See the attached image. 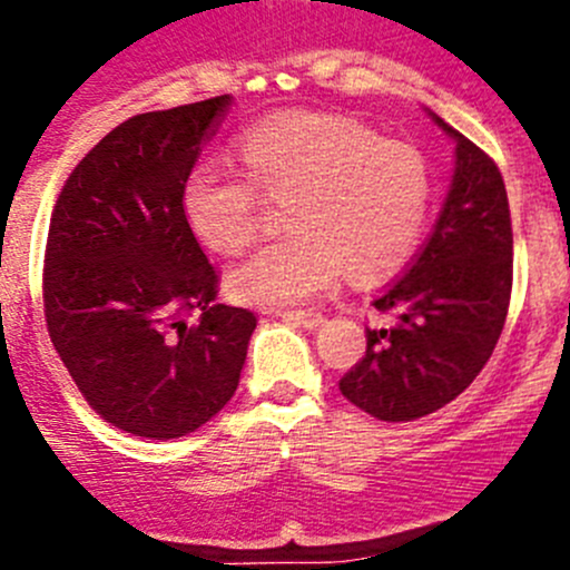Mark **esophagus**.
<instances>
[{"instance_id": "obj_1", "label": "esophagus", "mask_w": 570, "mask_h": 570, "mask_svg": "<svg viewBox=\"0 0 570 570\" xmlns=\"http://www.w3.org/2000/svg\"><path fill=\"white\" fill-rule=\"evenodd\" d=\"M281 317H284L286 322H292V325L308 327V331H314V327H320L322 322H325V314H320V312H284Z\"/></svg>"}]
</instances>
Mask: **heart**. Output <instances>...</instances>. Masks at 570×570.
<instances>
[{"label":"heart","mask_w":570,"mask_h":570,"mask_svg":"<svg viewBox=\"0 0 570 570\" xmlns=\"http://www.w3.org/2000/svg\"><path fill=\"white\" fill-rule=\"evenodd\" d=\"M243 170L220 159L195 165L181 184L189 232L217 253L256 237L257 184L286 198L284 239L264 245L228 273L237 301L264 308L306 306L333 292L344 269L383 278L416 250L430 215V170L407 142L381 140L353 118L281 112L239 140Z\"/></svg>","instance_id":"heart-1"}]
</instances>
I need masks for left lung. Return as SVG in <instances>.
I'll use <instances>...</instances> for the list:
<instances>
[{
	"label": "left lung",
	"mask_w": 570,
	"mask_h": 570,
	"mask_svg": "<svg viewBox=\"0 0 570 570\" xmlns=\"http://www.w3.org/2000/svg\"><path fill=\"white\" fill-rule=\"evenodd\" d=\"M455 140V174L433 234L372 306L394 327H366V355L338 381L381 422H413L471 386L491 358L513 289V228L497 163L433 115Z\"/></svg>",
	"instance_id": "8db88e82"
}]
</instances>
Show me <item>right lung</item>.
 Here are the masks:
<instances>
[{"mask_svg": "<svg viewBox=\"0 0 570 570\" xmlns=\"http://www.w3.org/2000/svg\"><path fill=\"white\" fill-rule=\"evenodd\" d=\"M232 96L142 112L85 154L46 239L51 344L88 405L131 435L168 441L223 411L256 317L217 303L181 184Z\"/></svg>", "mask_w": 570, "mask_h": 570, "instance_id": "1", "label": "right lung"}]
</instances>
